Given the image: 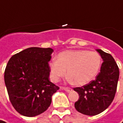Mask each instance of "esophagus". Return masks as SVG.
Instances as JSON below:
<instances>
[{"label": "esophagus", "mask_w": 123, "mask_h": 123, "mask_svg": "<svg viewBox=\"0 0 123 123\" xmlns=\"http://www.w3.org/2000/svg\"><path fill=\"white\" fill-rule=\"evenodd\" d=\"M61 89L65 90V91H67V92H70V91H72V88H65V87L61 88Z\"/></svg>", "instance_id": "1"}]
</instances>
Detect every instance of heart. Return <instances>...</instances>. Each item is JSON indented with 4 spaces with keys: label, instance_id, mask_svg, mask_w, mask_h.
Instances as JSON below:
<instances>
[{
    "label": "heart",
    "instance_id": "heart-1",
    "mask_svg": "<svg viewBox=\"0 0 123 123\" xmlns=\"http://www.w3.org/2000/svg\"><path fill=\"white\" fill-rule=\"evenodd\" d=\"M102 64L101 55L88 50H68L60 53L58 60L49 63L51 79L56 82L65 76L77 86L90 82L98 74Z\"/></svg>",
    "mask_w": 123,
    "mask_h": 123
}]
</instances>
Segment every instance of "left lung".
I'll return each instance as SVG.
<instances>
[{
  "instance_id": "obj_1",
  "label": "left lung",
  "mask_w": 123,
  "mask_h": 123,
  "mask_svg": "<svg viewBox=\"0 0 123 123\" xmlns=\"http://www.w3.org/2000/svg\"><path fill=\"white\" fill-rule=\"evenodd\" d=\"M103 60L100 72L94 81L75 88L79 98L74 104L77 111L95 116L106 110L113 102L119 79V69L114 58L101 49H96Z\"/></svg>"
}]
</instances>
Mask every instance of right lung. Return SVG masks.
Segmentation results:
<instances>
[{
	"mask_svg": "<svg viewBox=\"0 0 123 123\" xmlns=\"http://www.w3.org/2000/svg\"><path fill=\"white\" fill-rule=\"evenodd\" d=\"M54 50L31 47L12 56L4 79L12 105L20 114L34 117L44 112L59 88L49 79Z\"/></svg>",
	"mask_w": 123,
	"mask_h": 123,
	"instance_id": "right-lung-1",
	"label": "right lung"
}]
</instances>
